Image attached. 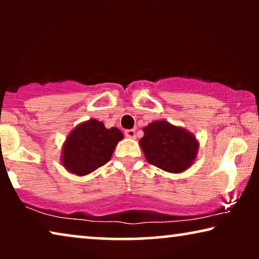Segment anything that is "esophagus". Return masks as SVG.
Wrapping results in <instances>:
<instances>
[{"label":"esophagus","mask_w":259,"mask_h":259,"mask_svg":"<svg viewBox=\"0 0 259 259\" xmlns=\"http://www.w3.org/2000/svg\"><path fill=\"white\" fill-rule=\"evenodd\" d=\"M125 136L127 138H131V139H134V138H136V131H134V130H126L125 131Z\"/></svg>","instance_id":"34e87169"}]
</instances>
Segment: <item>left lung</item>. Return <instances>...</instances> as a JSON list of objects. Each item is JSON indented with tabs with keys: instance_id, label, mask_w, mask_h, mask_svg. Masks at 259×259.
<instances>
[{
	"instance_id": "1",
	"label": "left lung",
	"mask_w": 259,
	"mask_h": 259,
	"mask_svg": "<svg viewBox=\"0 0 259 259\" xmlns=\"http://www.w3.org/2000/svg\"><path fill=\"white\" fill-rule=\"evenodd\" d=\"M139 140L150 164L169 173H182L196 161L199 141L194 134L166 120H157L144 127Z\"/></svg>"
}]
</instances>
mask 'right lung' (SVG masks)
<instances>
[{
	"label": "right lung",
	"instance_id": "1",
	"mask_svg": "<svg viewBox=\"0 0 259 259\" xmlns=\"http://www.w3.org/2000/svg\"><path fill=\"white\" fill-rule=\"evenodd\" d=\"M121 131L106 128L104 122L90 119L74 127L62 145L61 165L72 175L82 177L94 172L111 160Z\"/></svg>",
	"mask_w": 259,
	"mask_h": 259
}]
</instances>
